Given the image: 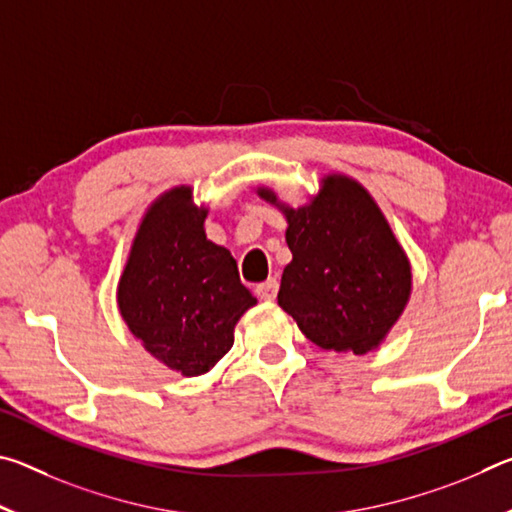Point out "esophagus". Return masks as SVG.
<instances>
[{"mask_svg": "<svg viewBox=\"0 0 512 512\" xmlns=\"http://www.w3.org/2000/svg\"><path fill=\"white\" fill-rule=\"evenodd\" d=\"M277 289H280V282H277L275 277H271V280H266V282H262V284H257V287H255V293H257V298H259V300L271 302V300H275V296H277Z\"/></svg>", "mask_w": 512, "mask_h": 512, "instance_id": "esophagus-1", "label": "esophagus"}]
</instances>
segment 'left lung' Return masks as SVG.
Here are the masks:
<instances>
[{"mask_svg": "<svg viewBox=\"0 0 512 512\" xmlns=\"http://www.w3.org/2000/svg\"><path fill=\"white\" fill-rule=\"evenodd\" d=\"M257 196L289 223L293 259L282 273L277 305L318 348L377 350L411 298V264L368 189L329 173L318 194L296 210L268 187Z\"/></svg>", "mask_w": 512, "mask_h": 512, "instance_id": "1", "label": "left lung"}]
</instances>
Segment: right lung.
Listing matches in <instances>:
<instances>
[{
    "instance_id": "obj_1",
    "label": "right lung",
    "mask_w": 512,
    "mask_h": 512,
    "mask_svg": "<svg viewBox=\"0 0 512 512\" xmlns=\"http://www.w3.org/2000/svg\"><path fill=\"white\" fill-rule=\"evenodd\" d=\"M207 207L180 185L155 198L135 232L117 305L144 350L185 377L205 375L257 305L228 248L205 237Z\"/></svg>"
}]
</instances>
